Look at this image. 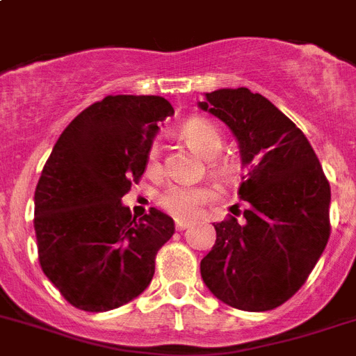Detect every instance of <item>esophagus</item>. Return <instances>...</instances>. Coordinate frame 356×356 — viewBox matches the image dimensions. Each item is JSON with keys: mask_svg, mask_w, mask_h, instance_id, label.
<instances>
[{"mask_svg": "<svg viewBox=\"0 0 356 356\" xmlns=\"http://www.w3.org/2000/svg\"><path fill=\"white\" fill-rule=\"evenodd\" d=\"M189 222H185V220H176L175 222V227H176V231H185V229L189 227Z\"/></svg>", "mask_w": 356, "mask_h": 356, "instance_id": "1", "label": "esophagus"}]
</instances>
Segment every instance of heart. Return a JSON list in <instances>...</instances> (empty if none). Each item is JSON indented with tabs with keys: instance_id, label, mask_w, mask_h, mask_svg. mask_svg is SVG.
<instances>
[{
	"instance_id": "obj_1",
	"label": "heart",
	"mask_w": 356,
	"mask_h": 356,
	"mask_svg": "<svg viewBox=\"0 0 356 356\" xmlns=\"http://www.w3.org/2000/svg\"><path fill=\"white\" fill-rule=\"evenodd\" d=\"M181 138L189 143L200 156H204L214 172L231 176L234 172L233 161L222 156L224 136L220 129L207 118H191L181 125ZM160 167V149L152 145L147 154V169L156 171ZM214 193L204 185L171 184L158 195V205L175 218H195L205 205L213 202Z\"/></svg>"
}]
</instances>
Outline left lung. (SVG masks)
<instances>
[{
	"label": "left lung",
	"instance_id": "left-lung-1",
	"mask_svg": "<svg viewBox=\"0 0 356 356\" xmlns=\"http://www.w3.org/2000/svg\"><path fill=\"white\" fill-rule=\"evenodd\" d=\"M200 107L234 132L248 175L242 220L229 214L200 264L224 304L269 311L305 284L330 240L331 187L304 132L262 94L245 87L205 94Z\"/></svg>",
	"mask_w": 356,
	"mask_h": 356
}]
</instances>
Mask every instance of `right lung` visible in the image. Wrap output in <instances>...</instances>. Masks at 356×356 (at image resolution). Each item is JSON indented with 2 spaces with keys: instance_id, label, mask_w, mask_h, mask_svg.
I'll return each instance as SVG.
<instances>
[{
  "instance_id": "right-lung-1",
  "label": "right lung",
  "mask_w": 356,
  "mask_h": 356,
  "mask_svg": "<svg viewBox=\"0 0 356 356\" xmlns=\"http://www.w3.org/2000/svg\"><path fill=\"white\" fill-rule=\"evenodd\" d=\"M172 113L160 96H105L69 123L41 171L38 260L78 309H116L151 284L175 222L154 207L136 220L120 200L142 180L158 125Z\"/></svg>"
}]
</instances>
